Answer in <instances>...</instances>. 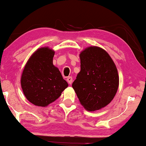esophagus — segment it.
I'll return each mask as SVG.
<instances>
[{
  "label": "esophagus",
  "mask_w": 146,
  "mask_h": 146,
  "mask_svg": "<svg viewBox=\"0 0 146 146\" xmlns=\"http://www.w3.org/2000/svg\"><path fill=\"white\" fill-rule=\"evenodd\" d=\"M66 80L68 82L69 84H71L72 83V78L71 76H68Z\"/></svg>",
  "instance_id": "esophagus-1"
}]
</instances>
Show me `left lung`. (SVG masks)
I'll use <instances>...</instances> for the list:
<instances>
[{
  "label": "left lung",
  "instance_id": "8db88e82",
  "mask_svg": "<svg viewBox=\"0 0 146 146\" xmlns=\"http://www.w3.org/2000/svg\"><path fill=\"white\" fill-rule=\"evenodd\" d=\"M80 71L72 88L86 110H98L108 105L117 92V68L108 53L98 46L87 47L80 54Z\"/></svg>",
  "mask_w": 146,
  "mask_h": 146
}]
</instances>
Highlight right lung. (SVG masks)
Segmentation results:
<instances>
[{
	"instance_id": "1",
	"label": "right lung",
	"mask_w": 146,
	"mask_h": 146,
	"mask_svg": "<svg viewBox=\"0 0 146 146\" xmlns=\"http://www.w3.org/2000/svg\"><path fill=\"white\" fill-rule=\"evenodd\" d=\"M54 53L48 47L40 48L30 57L22 74L21 84L24 94L37 106H48L68 86L58 68L53 64Z\"/></svg>"
}]
</instances>
